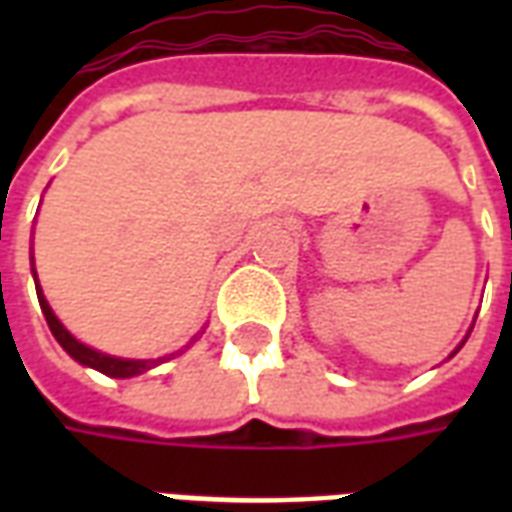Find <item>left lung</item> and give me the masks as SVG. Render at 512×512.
Segmentation results:
<instances>
[{"label":"left lung","instance_id":"1","mask_svg":"<svg viewBox=\"0 0 512 512\" xmlns=\"http://www.w3.org/2000/svg\"><path fill=\"white\" fill-rule=\"evenodd\" d=\"M469 334H472V329H469ZM469 334H466V337H469ZM466 337H463V343H466ZM463 343H461V345H458V348H455V351H452V354H450V356H455V354H458V351H461V348H463Z\"/></svg>","mask_w":512,"mask_h":512}]
</instances>
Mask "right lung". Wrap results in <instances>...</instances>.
Segmentation results:
<instances>
[{
  "label": "right lung",
  "mask_w": 512,
  "mask_h": 512,
  "mask_svg": "<svg viewBox=\"0 0 512 512\" xmlns=\"http://www.w3.org/2000/svg\"><path fill=\"white\" fill-rule=\"evenodd\" d=\"M32 277H35V290H38V301H40V310H43V315H46V323H49L51 334H54V340L62 345V351L71 356V359H76L79 365L84 367H93V370H98V373H104V376H112V378H134V376H142V373H147V370H153V367L164 365L167 359H175L178 354H183L186 348H189L191 343H197V337L191 340L186 348H180V351H175V354H167V356H158V359H123V356H112V354H104V351H95V348H90V345H84L82 340H76L65 326H62V321L54 315V310L49 307V301H46V296H43V288H40L38 282V271H35V263H32Z\"/></svg>",
  "instance_id": "1"
}]
</instances>
